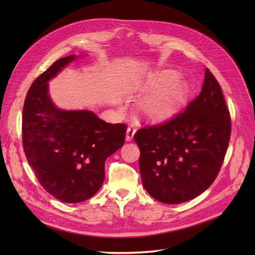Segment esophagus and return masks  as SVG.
<instances>
[{"label": "esophagus", "instance_id": "34e87169", "mask_svg": "<svg viewBox=\"0 0 255 255\" xmlns=\"http://www.w3.org/2000/svg\"><path fill=\"white\" fill-rule=\"evenodd\" d=\"M135 132H136V129L134 128H132V127L128 128V129H127V141H132L133 140Z\"/></svg>", "mask_w": 255, "mask_h": 255}]
</instances>
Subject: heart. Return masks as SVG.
Wrapping results in <instances>:
<instances>
[{
  "instance_id": "1",
  "label": "heart",
  "mask_w": 255,
  "mask_h": 255,
  "mask_svg": "<svg viewBox=\"0 0 255 255\" xmlns=\"http://www.w3.org/2000/svg\"><path fill=\"white\" fill-rule=\"evenodd\" d=\"M171 70L150 74L134 87L138 96H148L138 105V113L149 122L160 123L174 118L189 99L190 88L186 81L176 79Z\"/></svg>"
}]
</instances>
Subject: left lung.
Masks as SVG:
<instances>
[{
    "instance_id": "8db88e82",
    "label": "left lung",
    "mask_w": 255,
    "mask_h": 255,
    "mask_svg": "<svg viewBox=\"0 0 255 255\" xmlns=\"http://www.w3.org/2000/svg\"><path fill=\"white\" fill-rule=\"evenodd\" d=\"M231 118L219 83L206 69L200 95L184 113L137 130L144 189L159 202L180 204L215 181L226 156Z\"/></svg>"
}]
</instances>
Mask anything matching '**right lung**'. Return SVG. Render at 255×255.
<instances>
[{"label":"right lung","instance_id":"add662e5","mask_svg":"<svg viewBox=\"0 0 255 255\" xmlns=\"http://www.w3.org/2000/svg\"><path fill=\"white\" fill-rule=\"evenodd\" d=\"M80 56L56 60L29 87L23 107L22 141L41 186L66 203L95 196L105 179V160L125 143L127 127L107 123L88 110L54 104L49 82Z\"/></svg>","mask_w":255,"mask_h":255}]
</instances>
